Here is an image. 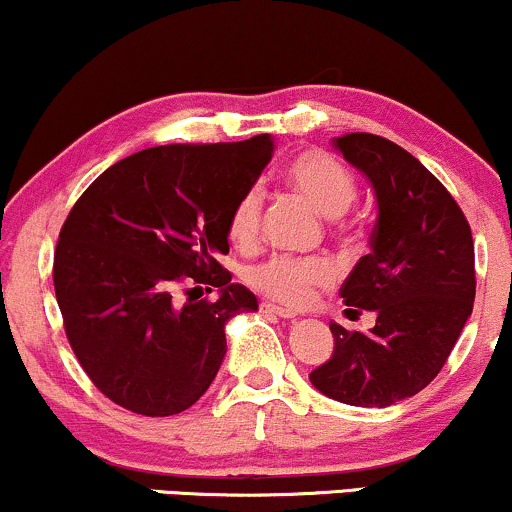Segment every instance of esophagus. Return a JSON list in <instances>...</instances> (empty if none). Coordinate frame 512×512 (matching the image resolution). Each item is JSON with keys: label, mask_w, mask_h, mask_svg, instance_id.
I'll return each instance as SVG.
<instances>
[{"label": "esophagus", "mask_w": 512, "mask_h": 512, "mask_svg": "<svg viewBox=\"0 0 512 512\" xmlns=\"http://www.w3.org/2000/svg\"><path fill=\"white\" fill-rule=\"evenodd\" d=\"M260 310L264 312V315H274V317H281V319H295V317H298V315H295V312L286 310V307L274 305V303H262Z\"/></svg>", "instance_id": "esophagus-1"}]
</instances>
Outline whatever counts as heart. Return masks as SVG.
Returning a JSON list of instances; mask_svg holds the SVG:
<instances>
[{"label": "heart", "mask_w": 512, "mask_h": 512, "mask_svg": "<svg viewBox=\"0 0 512 512\" xmlns=\"http://www.w3.org/2000/svg\"><path fill=\"white\" fill-rule=\"evenodd\" d=\"M286 181L310 200L324 217H341L355 200V181L343 164L324 152H300L286 166ZM262 193L248 188L238 197L229 214V238L248 248L260 236ZM331 281V267L312 257L272 255L248 269V283L274 303L300 307L312 300L319 286Z\"/></svg>", "instance_id": "heart-1"}]
</instances>
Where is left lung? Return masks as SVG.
<instances>
[{
    "mask_svg": "<svg viewBox=\"0 0 512 512\" xmlns=\"http://www.w3.org/2000/svg\"><path fill=\"white\" fill-rule=\"evenodd\" d=\"M334 147L377 195L372 250L341 286L343 303L377 312V324L362 334L331 322L334 355L310 381L338 403L389 408L432 384L472 315V231L439 178L400 145L348 133Z\"/></svg>",
    "mask_w": 512,
    "mask_h": 512,
    "instance_id": "8db88e82",
    "label": "left lung"
}]
</instances>
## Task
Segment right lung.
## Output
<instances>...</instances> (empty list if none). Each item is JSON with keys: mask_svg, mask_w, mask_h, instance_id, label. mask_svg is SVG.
<instances>
[{"mask_svg": "<svg viewBox=\"0 0 512 512\" xmlns=\"http://www.w3.org/2000/svg\"><path fill=\"white\" fill-rule=\"evenodd\" d=\"M272 155L269 135L147 147L78 197L54 252V293L80 367L112 403L169 417L217 377L226 322L257 310L217 257L229 252L233 205ZM183 282L220 298L181 304Z\"/></svg>", "mask_w": 512, "mask_h": 512, "instance_id": "add662e5", "label": "right lung"}]
</instances>
